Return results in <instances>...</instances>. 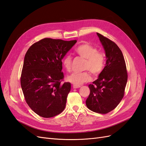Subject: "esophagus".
<instances>
[{"mask_svg": "<svg viewBox=\"0 0 146 146\" xmlns=\"http://www.w3.org/2000/svg\"><path fill=\"white\" fill-rule=\"evenodd\" d=\"M80 88V85H73V88H74V89H77V88Z\"/></svg>", "mask_w": 146, "mask_h": 146, "instance_id": "esophagus-1", "label": "esophagus"}]
</instances>
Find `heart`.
I'll use <instances>...</instances> for the list:
<instances>
[{
  "label": "heart",
  "mask_w": 146,
  "mask_h": 146,
  "mask_svg": "<svg viewBox=\"0 0 146 146\" xmlns=\"http://www.w3.org/2000/svg\"><path fill=\"white\" fill-rule=\"evenodd\" d=\"M77 54L85 59L83 69L90 70V72L97 76L102 71L105 66V55L102 52L98 51L97 48L90 44H83L76 49ZM63 64L68 72L70 71L72 67V58L66 55L63 60ZM67 80L75 85H80L91 80V77L88 70L76 73L74 72L67 77Z\"/></svg>",
  "instance_id": "1"
}]
</instances>
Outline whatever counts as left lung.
Here are the masks:
<instances>
[{"label": "left lung", "instance_id": "8db88e82", "mask_svg": "<svg viewBox=\"0 0 146 146\" xmlns=\"http://www.w3.org/2000/svg\"><path fill=\"white\" fill-rule=\"evenodd\" d=\"M107 61L96 80L88 86L90 94L86 100L91 111L107 114L115 108L122 99L127 82V72L122 51L116 43L99 33Z\"/></svg>", "mask_w": 146, "mask_h": 146}]
</instances>
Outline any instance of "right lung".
Here are the masks:
<instances>
[{
  "mask_svg": "<svg viewBox=\"0 0 146 146\" xmlns=\"http://www.w3.org/2000/svg\"><path fill=\"white\" fill-rule=\"evenodd\" d=\"M76 42L44 38L26 53L21 85L26 102L38 115L52 117L64 110L71 85L61 83L64 78L61 60Z\"/></svg>",
  "mask_w": 146,
  "mask_h": 146,
  "instance_id": "add662e5",
  "label": "right lung"
}]
</instances>
